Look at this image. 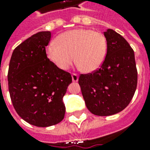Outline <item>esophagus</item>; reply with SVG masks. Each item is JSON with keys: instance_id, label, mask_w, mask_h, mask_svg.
Wrapping results in <instances>:
<instances>
[{"instance_id": "esophagus-1", "label": "esophagus", "mask_w": 150, "mask_h": 150, "mask_svg": "<svg viewBox=\"0 0 150 150\" xmlns=\"http://www.w3.org/2000/svg\"><path fill=\"white\" fill-rule=\"evenodd\" d=\"M72 81L73 82H77L79 79V75L77 74H72Z\"/></svg>"}]
</instances>
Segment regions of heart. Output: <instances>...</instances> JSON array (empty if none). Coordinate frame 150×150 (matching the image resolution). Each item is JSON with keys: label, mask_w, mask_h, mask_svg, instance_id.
<instances>
[{"label": "heart", "mask_w": 150, "mask_h": 150, "mask_svg": "<svg viewBox=\"0 0 150 150\" xmlns=\"http://www.w3.org/2000/svg\"><path fill=\"white\" fill-rule=\"evenodd\" d=\"M108 52L104 34L88 29H75L58 36L46 49L48 59L59 69L66 71L75 60L87 73L97 71L103 65Z\"/></svg>", "instance_id": "b5f03b06"}]
</instances>
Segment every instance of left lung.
Returning <instances> with one entry per match:
<instances>
[{"label": "left lung", "instance_id": "left-lung-1", "mask_svg": "<svg viewBox=\"0 0 150 150\" xmlns=\"http://www.w3.org/2000/svg\"><path fill=\"white\" fill-rule=\"evenodd\" d=\"M108 52L97 71L79 75L88 109L96 116L114 115L125 108L132 100L137 84L134 51L129 42L113 30L104 33Z\"/></svg>", "mask_w": 150, "mask_h": 150}]
</instances>
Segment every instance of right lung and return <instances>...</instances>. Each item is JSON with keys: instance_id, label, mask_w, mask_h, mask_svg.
<instances>
[{"instance_id": "1", "label": "right lung", "mask_w": 150, "mask_h": 150, "mask_svg": "<svg viewBox=\"0 0 150 150\" xmlns=\"http://www.w3.org/2000/svg\"><path fill=\"white\" fill-rule=\"evenodd\" d=\"M50 38V31H42L25 40L14 49L8 67L13 108L24 120L38 127L54 125L63 120L62 98L72 82L71 74L46 56Z\"/></svg>"}]
</instances>
